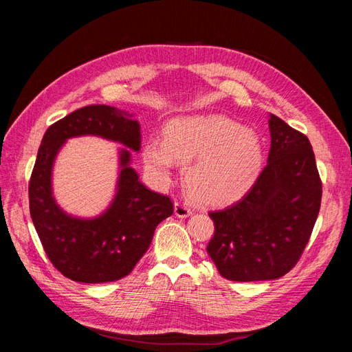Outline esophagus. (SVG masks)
<instances>
[{
	"label": "esophagus",
	"instance_id": "esophagus-1",
	"mask_svg": "<svg viewBox=\"0 0 352 352\" xmlns=\"http://www.w3.org/2000/svg\"><path fill=\"white\" fill-rule=\"evenodd\" d=\"M192 214V210H190L184 202H175V216L179 219H186Z\"/></svg>",
	"mask_w": 352,
	"mask_h": 352
}]
</instances>
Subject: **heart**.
Segmentation results:
<instances>
[{
  "mask_svg": "<svg viewBox=\"0 0 352 352\" xmlns=\"http://www.w3.org/2000/svg\"><path fill=\"white\" fill-rule=\"evenodd\" d=\"M258 135L220 114L186 116L170 120L164 141L146 142L142 160L158 184L172 179L176 163L184 166V185L190 199L223 207L241 198L263 166Z\"/></svg>",
  "mask_w": 352,
  "mask_h": 352,
  "instance_id": "obj_1",
  "label": "heart"
}]
</instances>
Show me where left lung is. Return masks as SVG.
<instances>
[{"label": "left lung", "instance_id": "1", "mask_svg": "<svg viewBox=\"0 0 352 352\" xmlns=\"http://www.w3.org/2000/svg\"><path fill=\"white\" fill-rule=\"evenodd\" d=\"M267 166L241 201L208 212L214 236L207 252L235 282L279 279L300 260L322 201V182L308 138L269 114Z\"/></svg>", "mask_w": 352, "mask_h": 352}]
</instances>
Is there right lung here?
I'll use <instances>...</instances> for the list:
<instances>
[{
	"instance_id": "obj_1",
	"label": "right lung",
	"mask_w": 352,
	"mask_h": 352,
	"mask_svg": "<svg viewBox=\"0 0 352 352\" xmlns=\"http://www.w3.org/2000/svg\"><path fill=\"white\" fill-rule=\"evenodd\" d=\"M97 135L120 143V172L109 206L94 218L73 217L60 207L52 172L60 148L72 137ZM141 148L135 113L110 105H88L48 127L29 184L30 217L50 261L80 283L113 282L129 274L153 241L158 223L173 214L168 197L148 189L132 164Z\"/></svg>"
}]
</instances>
